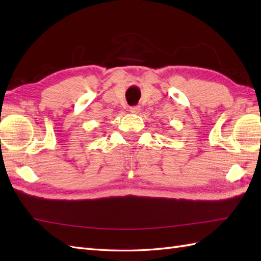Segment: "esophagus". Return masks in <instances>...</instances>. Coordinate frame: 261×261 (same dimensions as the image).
Instances as JSON below:
<instances>
[{
    "mask_svg": "<svg viewBox=\"0 0 261 261\" xmlns=\"http://www.w3.org/2000/svg\"><path fill=\"white\" fill-rule=\"evenodd\" d=\"M130 112L132 114H138L140 112V108L139 107H131L130 108Z\"/></svg>",
    "mask_w": 261,
    "mask_h": 261,
    "instance_id": "34e87169",
    "label": "esophagus"
}]
</instances>
